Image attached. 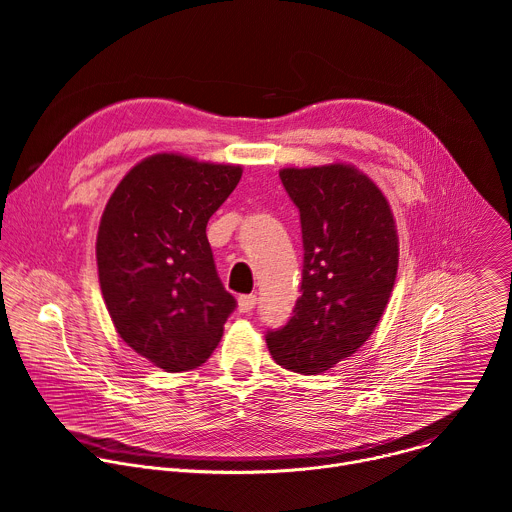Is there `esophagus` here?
I'll return each mask as SVG.
<instances>
[{
	"label": "esophagus",
	"mask_w": 512,
	"mask_h": 512,
	"mask_svg": "<svg viewBox=\"0 0 512 512\" xmlns=\"http://www.w3.org/2000/svg\"><path fill=\"white\" fill-rule=\"evenodd\" d=\"M255 304H257V296H241L239 298V312H243V314H247V312H251L253 308H255Z\"/></svg>",
	"instance_id": "obj_1"
}]
</instances>
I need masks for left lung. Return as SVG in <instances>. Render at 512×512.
<instances>
[{"label": "left lung", "instance_id": "8db88e82", "mask_svg": "<svg viewBox=\"0 0 512 512\" xmlns=\"http://www.w3.org/2000/svg\"><path fill=\"white\" fill-rule=\"evenodd\" d=\"M279 178L300 210L302 296L265 340L281 367L318 375L377 328L397 277L399 237L385 194L350 164L283 168Z\"/></svg>", "mask_w": 512, "mask_h": 512}]
</instances>
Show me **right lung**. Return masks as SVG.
Masks as SVG:
<instances>
[{
    "mask_svg": "<svg viewBox=\"0 0 512 512\" xmlns=\"http://www.w3.org/2000/svg\"><path fill=\"white\" fill-rule=\"evenodd\" d=\"M243 168L156 154L111 194L97 235L103 300L117 334L166 373L200 367L237 308L216 273L208 218Z\"/></svg>",
    "mask_w": 512,
    "mask_h": 512,
    "instance_id": "right-lung-1",
    "label": "right lung"
}]
</instances>
